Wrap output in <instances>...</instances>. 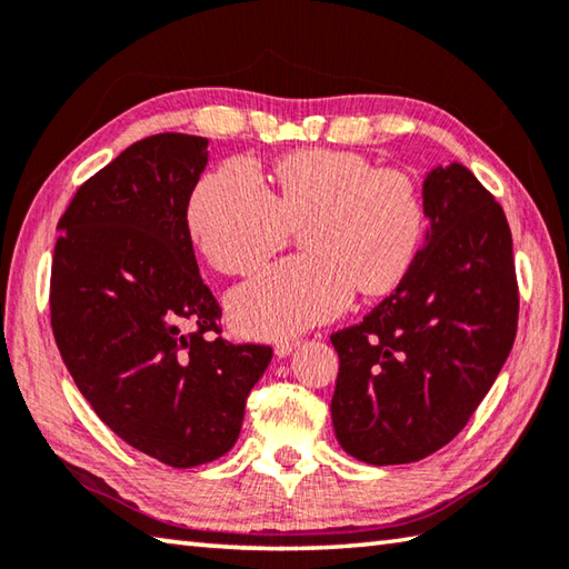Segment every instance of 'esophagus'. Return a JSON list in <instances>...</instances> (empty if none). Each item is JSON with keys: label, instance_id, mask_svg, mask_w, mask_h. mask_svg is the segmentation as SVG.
<instances>
[{"label": "esophagus", "instance_id": "1", "mask_svg": "<svg viewBox=\"0 0 569 569\" xmlns=\"http://www.w3.org/2000/svg\"><path fill=\"white\" fill-rule=\"evenodd\" d=\"M296 348H298V340H296V338L278 340V342H276V355H278V358H286V355H291Z\"/></svg>", "mask_w": 569, "mask_h": 569}]
</instances>
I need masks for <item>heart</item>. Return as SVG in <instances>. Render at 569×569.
I'll list each match as a JSON object with an SVG mask.
<instances>
[{
	"mask_svg": "<svg viewBox=\"0 0 569 569\" xmlns=\"http://www.w3.org/2000/svg\"><path fill=\"white\" fill-rule=\"evenodd\" d=\"M273 192L253 164L233 160L204 174L187 204L197 249L221 273L247 276L288 241L308 253L271 266L231 293L229 310L249 336L278 338L342 313L355 288L392 291L425 233L411 177L375 170L358 152L300 150L273 167Z\"/></svg>",
	"mask_w": 569,
	"mask_h": 569,
	"instance_id": "b5f03b06",
	"label": "heart"
}]
</instances>
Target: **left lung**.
<instances>
[{
	"label": "left lung",
	"instance_id": "obj_1",
	"mask_svg": "<svg viewBox=\"0 0 569 569\" xmlns=\"http://www.w3.org/2000/svg\"><path fill=\"white\" fill-rule=\"evenodd\" d=\"M427 243L397 291L332 332L340 447L375 466L427 459L459 433L518 328L513 237L493 194L451 162L425 180Z\"/></svg>",
	"mask_w": 569,
	"mask_h": 569
}]
</instances>
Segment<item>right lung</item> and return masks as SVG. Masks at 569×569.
Returning a JSON list of instances; mask_svg holds the SVG:
<instances>
[{"label":"right lung","mask_w":569,"mask_h":569,"mask_svg":"<svg viewBox=\"0 0 569 569\" xmlns=\"http://www.w3.org/2000/svg\"><path fill=\"white\" fill-rule=\"evenodd\" d=\"M207 138L150 136L76 189L51 259V330L103 425L172 469L214 461L239 439L269 345L221 338L197 269L187 204Z\"/></svg>","instance_id":"right-lung-1"}]
</instances>
